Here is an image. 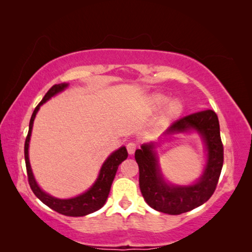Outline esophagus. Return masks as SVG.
<instances>
[{"label":"esophagus","instance_id":"1","mask_svg":"<svg viewBox=\"0 0 252 252\" xmlns=\"http://www.w3.org/2000/svg\"><path fill=\"white\" fill-rule=\"evenodd\" d=\"M136 143H134V142H130V143H127L126 144V150H127V153H129V155H133V153L135 152V150H136Z\"/></svg>","mask_w":252,"mask_h":252}]
</instances>
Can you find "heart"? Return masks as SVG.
<instances>
[{"label": "heart", "mask_w": 252, "mask_h": 252, "mask_svg": "<svg viewBox=\"0 0 252 252\" xmlns=\"http://www.w3.org/2000/svg\"><path fill=\"white\" fill-rule=\"evenodd\" d=\"M169 101L170 97L168 95L161 94V93H156V94H153L150 97V100H149V105H150L152 111H158L164 108V106L169 103ZM183 108H185V105H183L181 100H172L167 106V108L164 109L163 113H162L159 120V126H164L169 125L171 121L176 120L177 118L181 116V113L183 112Z\"/></svg>", "instance_id": "b5f03b06"}]
</instances>
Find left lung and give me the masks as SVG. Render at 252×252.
I'll use <instances>...</instances> for the list:
<instances>
[{
    "label": "left lung",
    "mask_w": 252,
    "mask_h": 252,
    "mask_svg": "<svg viewBox=\"0 0 252 252\" xmlns=\"http://www.w3.org/2000/svg\"><path fill=\"white\" fill-rule=\"evenodd\" d=\"M197 130L206 142L208 162L203 176L192 186H168L158 167L152 144H143L135 151L139 165V186L146 202L157 211L181 215L201 206L210 199L218 185L223 165V144L219 120L215 111L203 110L174 121L164 134Z\"/></svg>",
    "instance_id": "8db88e82"
}]
</instances>
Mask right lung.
<instances>
[{
    "label": "right lung",
    "instance_id": "right-lung-1",
    "mask_svg": "<svg viewBox=\"0 0 252 252\" xmlns=\"http://www.w3.org/2000/svg\"><path fill=\"white\" fill-rule=\"evenodd\" d=\"M67 87L66 83L61 84H54L50 90L46 92L43 99L36 105V108L34 109L33 114L30 120L29 126V132L25 139L24 144V158H25V165H27V172H28V181L29 185L31 187L33 193L39 198L42 202L46 204L49 208L53 209L54 211H57L61 215H64L67 217H83L87 216L89 213H92L96 210H99L100 208L103 207V204L106 201L108 198L111 185H112L113 179L116 177L117 170L119 168V164L122 161H125L127 158V151L126 147H122L119 150L114 151L102 165L100 170L99 177H97L96 181L87 192L80 194L79 197L72 198V199H57L51 197V195L46 194L40 189V187L36 185L35 179L33 177L31 165H30L29 161V142H30V136H31L33 121L35 119V116L39 111L40 106L45 103L46 101L51 99L53 95L57 93L64 90Z\"/></svg>",
    "mask_w": 252,
    "mask_h": 252
}]
</instances>
